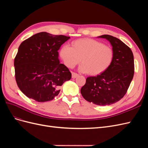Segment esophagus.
Segmentation results:
<instances>
[{
    "label": "esophagus",
    "instance_id": "esophagus-1",
    "mask_svg": "<svg viewBox=\"0 0 148 148\" xmlns=\"http://www.w3.org/2000/svg\"><path fill=\"white\" fill-rule=\"evenodd\" d=\"M71 77H72V78H77L78 76V74H77V73H75V72H72L71 73Z\"/></svg>",
    "mask_w": 148,
    "mask_h": 148
}]
</instances>
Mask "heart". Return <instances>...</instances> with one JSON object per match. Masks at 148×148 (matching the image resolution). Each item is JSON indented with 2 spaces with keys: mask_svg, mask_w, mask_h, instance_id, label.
Returning <instances> with one entry per match:
<instances>
[{
  "mask_svg": "<svg viewBox=\"0 0 148 148\" xmlns=\"http://www.w3.org/2000/svg\"><path fill=\"white\" fill-rule=\"evenodd\" d=\"M60 56L69 68L73 69L80 60L79 70L91 75H99L111 65L114 52L110 46L92 39H79L71 43V47L64 45Z\"/></svg>",
  "mask_w": 148,
  "mask_h": 148,
  "instance_id": "b5f03b06",
  "label": "heart"
}]
</instances>
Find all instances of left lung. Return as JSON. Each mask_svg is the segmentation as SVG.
Wrapping results in <instances>:
<instances>
[{
    "label": "left lung",
    "instance_id": "1",
    "mask_svg": "<svg viewBox=\"0 0 148 148\" xmlns=\"http://www.w3.org/2000/svg\"><path fill=\"white\" fill-rule=\"evenodd\" d=\"M98 38L110 42L114 59L104 72L86 78L81 93L87 101L104 106L114 104L125 96L133 78L135 66L132 50L121 40L107 34Z\"/></svg>",
    "mask_w": 148,
    "mask_h": 148
}]
</instances>
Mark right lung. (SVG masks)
<instances>
[{
	"mask_svg": "<svg viewBox=\"0 0 148 148\" xmlns=\"http://www.w3.org/2000/svg\"><path fill=\"white\" fill-rule=\"evenodd\" d=\"M70 38L41 32L21 43L14 66L17 85L25 96L39 102L51 101L71 79L69 69L60 64L58 52Z\"/></svg>",
	"mask_w": 148,
	"mask_h": 148,
	"instance_id": "obj_1",
	"label": "right lung"
}]
</instances>
